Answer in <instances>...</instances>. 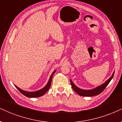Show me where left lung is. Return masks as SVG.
<instances>
[{"label":"left lung","mask_w":122,"mask_h":122,"mask_svg":"<svg viewBox=\"0 0 122 122\" xmlns=\"http://www.w3.org/2000/svg\"><path fill=\"white\" fill-rule=\"evenodd\" d=\"M114 72L112 73V76H111L109 78V79L106 81L105 83H103L100 86H98L97 88L93 89L91 90H83L81 89H80L76 86L73 83V82L71 80H70L71 81V84L72 88L73 90H74L75 92H76V93H77L78 94H79L80 96H85V97H91V96H97L100 94L101 93H102V92L104 91L105 89L106 88V87L107 86L108 84H109V82H110V81L112 80L114 76Z\"/></svg>","instance_id":"1"}]
</instances>
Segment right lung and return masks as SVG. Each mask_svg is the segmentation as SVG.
Here are the masks:
<instances>
[{"instance_id":"1","label":"right lung","mask_w":122,"mask_h":122,"mask_svg":"<svg viewBox=\"0 0 122 122\" xmlns=\"http://www.w3.org/2000/svg\"><path fill=\"white\" fill-rule=\"evenodd\" d=\"M55 72V71H54L52 73L50 77V79L48 81L47 85L45 86L44 88H43L39 90V91H36V92H26L25 91H23V90L21 89L20 88H18L17 86L15 85L16 86V88L18 90L20 91V92L21 93H22L23 95H24L26 96L27 97H30V98H34V97H41V96L44 95V94L47 92L48 90L49 89L50 87L51 86V80H52V76L54 74V73Z\"/></svg>"}]
</instances>
